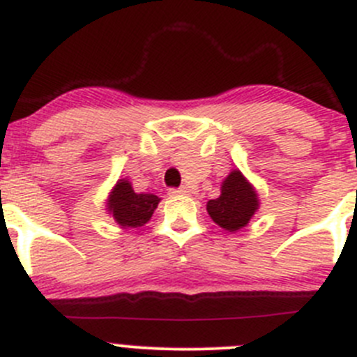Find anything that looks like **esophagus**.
<instances>
[{"label":"esophagus","instance_id":"34e87169","mask_svg":"<svg viewBox=\"0 0 357 357\" xmlns=\"http://www.w3.org/2000/svg\"><path fill=\"white\" fill-rule=\"evenodd\" d=\"M169 193H171V195H188L190 188L188 186H179V188H171Z\"/></svg>","mask_w":357,"mask_h":357}]
</instances>
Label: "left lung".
I'll list each match as a JSON object with an SVG mask.
<instances>
[{"label":"left lung","mask_w":357,"mask_h":357,"mask_svg":"<svg viewBox=\"0 0 357 357\" xmlns=\"http://www.w3.org/2000/svg\"><path fill=\"white\" fill-rule=\"evenodd\" d=\"M257 193L254 192L240 171H233L221 186V195L208 200L207 212L212 221L228 231L243 228L257 208Z\"/></svg>","instance_id":"obj_1"}]
</instances>
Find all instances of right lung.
<instances>
[{
  "mask_svg": "<svg viewBox=\"0 0 357 357\" xmlns=\"http://www.w3.org/2000/svg\"><path fill=\"white\" fill-rule=\"evenodd\" d=\"M158 202L160 199L152 193H135L131 183L121 179L110 195L109 211L124 228H139L150 221Z\"/></svg>",
  "mask_w": 357,
  "mask_h": 357,
  "instance_id": "add662e5",
  "label": "right lung"
}]
</instances>
